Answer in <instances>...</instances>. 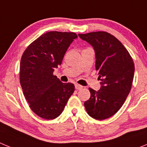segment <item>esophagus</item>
<instances>
[{"label": "esophagus", "mask_w": 147, "mask_h": 147, "mask_svg": "<svg viewBox=\"0 0 147 147\" xmlns=\"http://www.w3.org/2000/svg\"><path fill=\"white\" fill-rule=\"evenodd\" d=\"M75 88H76V90H81V89H82L83 87L82 86V85H78V84H76V85H75Z\"/></svg>", "instance_id": "esophagus-1"}]
</instances>
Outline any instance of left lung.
Instances as JSON below:
<instances>
[{
	"label": "left lung",
	"instance_id": "1",
	"mask_svg": "<svg viewBox=\"0 0 147 147\" xmlns=\"http://www.w3.org/2000/svg\"><path fill=\"white\" fill-rule=\"evenodd\" d=\"M79 37L93 46L96 69L101 80L98 91L89 88L90 98L84 105L88 115L93 119H108L119 111L130 91L134 62L121 42L107 32L80 34Z\"/></svg>",
	"mask_w": 147,
	"mask_h": 147
}]
</instances>
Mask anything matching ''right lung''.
Instances as JSON below:
<instances>
[{"label":"right lung","instance_id":"1","mask_svg":"<svg viewBox=\"0 0 147 147\" xmlns=\"http://www.w3.org/2000/svg\"><path fill=\"white\" fill-rule=\"evenodd\" d=\"M76 38L74 32H46L22 55L20 81L23 95L32 111L42 119L58 117L74 92V84L62 82L53 73Z\"/></svg>","mask_w":147,"mask_h":147}]
</instances>
